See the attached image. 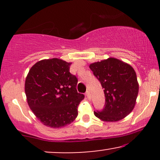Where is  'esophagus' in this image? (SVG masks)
Wrapping results in <instances>:
<instances>
[{"instance_id": "1", "label": "esophagus", "mask_w": 160, "mask_h": 160, "mask_svg": "<svg viewBox=\"0 0 160 160\" xmlns=\"http://www.w3.org/2000/svg\"><path fill=\"white\" fill-rule=\"evenodd\" d=\"M86 96L88 98H89V91L86 92Z\"/></svg>"}]
</instances>
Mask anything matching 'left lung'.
Wrapping results in <instances>:
<instances>
[{
    "mask_svg": "<svg viewBox=\"0 0 160 160\" xmlns=\"http://www.w3.org/2000/svg\"><path fill=\"white\" fill-rule=\"evenodd\" d=\"M89 68L104 89L105 104L95 117L106 122L119 121L132 111L138 93L136 73L131 65L109 58L91 64Z\"/></svg>",
    "mask_w": 160,
    "mask_h": 160,
    "instance_id": "obj_1",
    "label": "left lung"
}]
</instances>
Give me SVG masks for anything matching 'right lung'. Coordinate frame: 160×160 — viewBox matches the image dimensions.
<instances>
[{
  "label": "right lung",
  "mask_w": 160,
  "mask_h": 160,
  "mask_svg": "<svg viewBox=\"0 0 160 160\" xmlns=\"http://www.w3.org/2000/svg\"><path fill=\"white\" fill-rule=\"evenodd\" d=\"M71 63L59 58L38 62L27 75L25 91L29 107L45 126L61 128L74 121L84 95L78 92Z\"/></svg>",
  "instance_id": "add662e5"
}]
</instances>
